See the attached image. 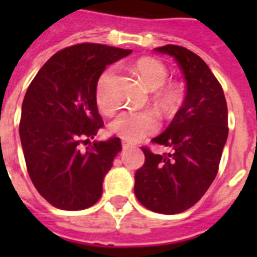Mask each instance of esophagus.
<instances>
[{"label": "esophagus", "instance_id": "1", "mask_svg": "<svg viewBox=\"0 0 257 257\" xmlns=\"http://www.w3.org/2000/svg\"><path fill=\"white\" fill-rule=\"evenodd\" d=\"M121 144H122V148H124V149L132 148V147H133L132 143H129V141H124V140H122V143H121Z\"/></svg>", "mask_w": 257, "mask_h": 257}]
</instances>
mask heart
<instances>
[{"instance_id":"heart-1","label":"heart","mask_w":257,"mask_h":257,"mask_svg":"<svg viewBox=\"0 0 257 257\" xmlns=\"http://www.w3.org/2000/svg\"><path fill=\"white\" fill-rule=\"evenodd\" d=\"M135 73L143 84L151 90L160 88L159 98L167 108L175 106L180 98L179 86L176 84L163 85L168 76L167 66L155 57H141L133 65ZM114 77L113 69H106L96 84V102L101 112L110 113L114 109V101L110 94V82ZM159 117L152 110H122L112 120L110 132L122 140L136 143L153 135L159 129Z\"/></svg>"}]
</instances>
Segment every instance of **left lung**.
I'll return each mask as SVG.
<instances>
[{
  "mask_svg": "<svg viewBox=\"0 0 257 257\" xmlns=\"http://www.w3.org/2000/svg\"><path fill=\"white\" fill-rule=\"evenodd\" d=\"M156 50L177 61L187 96L167 131L152 140L171 152L141 148L145 163L135 173V193L149 211L175 215L193 207L215 180L228 137V109L223 88L203 58L179 45Z\"/></svg>",
  "mask_w": 257,
  "mask_h": 257,
  "instance_id": "left-lung-1",
  "label": "left lung"
}]
</instances>
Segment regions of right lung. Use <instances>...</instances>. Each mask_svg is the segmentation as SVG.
Masks as SVG:
<instances>
[{
  "instance_id": "1",
  "label": "right lung",
  "mask_w": 257,
  "mask_h": 257,
  "mask_svg": "<svg viewBox=\"0 0 257 257\" xmlns=\"http://www.w3.org/2000/svg\"><path fill=\"white\" fill-rule=\"evenodd\" d=\"M131 49L82 42L53 54L24 97L20 137L32 183L58 209L80 211L102 195V181L121 151V141H94L104 126L96 84L105 66Z\"/></svg>"
}]
</instances>
